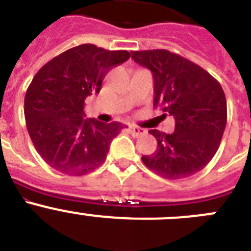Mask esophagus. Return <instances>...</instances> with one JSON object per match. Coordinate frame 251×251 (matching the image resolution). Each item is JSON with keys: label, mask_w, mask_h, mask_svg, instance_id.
<instances>
[{"label": "esophagus", "mask_w": 251, "mask_h": 251, "mask_svg": "<svg viewBox=\"0 0 251 251\" xmlns=\"http://www.w3.org/2000/svg\"><path fill=\"white\" fill-rule=\"evenodd\" d=\"M128 130H129V133L132 134L133 137H141L145 134V129H142V128L139 127H136V126H129L128 127Z\"/></svg>", "instance_id": "esophagus-1"}]
</instances>
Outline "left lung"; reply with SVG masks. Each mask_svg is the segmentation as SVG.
<instances>
[{
    "label": "left lung",
    "instance_id": "1",
    "mask_svg": "<svg viewBox=\"0 0 251 251\" xmlns=\"http://www.w3.org/2000/svg\"><path fill=\"white\" fill-rule=\"evenodd\" d=\"M132 59L152 72L153 106L176 121L172 134L150 130L157 150L142 156L143 163L167 179L200 172L219 150L227 121L220 83L197 64L165 49L132 51Z\"/></svg>",
    "mask_w": 251,
    "mask_h": 251
}]
</instances>
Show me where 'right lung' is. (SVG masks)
I'll use <instances>...</instances> for the list:
<instances>
[{
	"label": "right lung",
	"mask_w": 251,
	"mask_h": 251,
	"mask_svg": "<svg viewBox=\"0 0 251 251\" xmlns=\"http://www.w3.org/2000/svg\"><path fill=\"white\" fill-rule=\"evenodd\" d=\"M130 57L126 50L83 44L64 51L40 69L25 95L26 127L41 158L69 176L103 165L122 123L84 118V100L99 93L105 75Z\"/></svg>",
	"instance_id": "obj_1"
}]
</instances>
